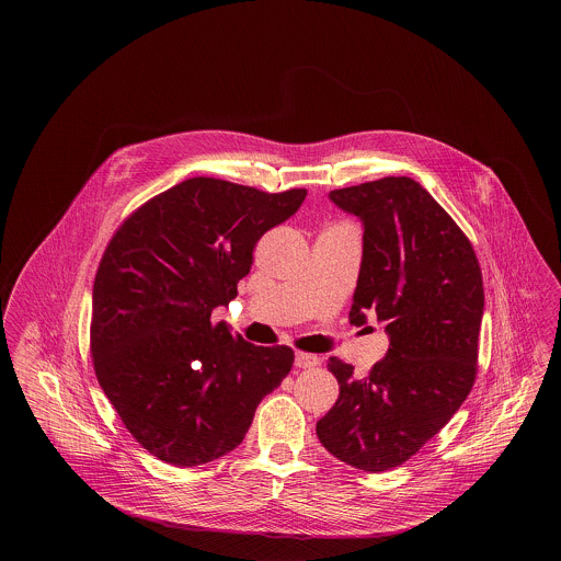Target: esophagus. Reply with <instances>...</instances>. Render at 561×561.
Returning <instances> with one entry per match:
<instances>
[{"label":"esophagus","instance_id":"esophagus-1","mask_svg":"<svg viewBox=\"0 0 561 561\" xmlns=\"http://www.w3.org/2000/svg\"><path fill=\"white\" fill-rule=\"evenodd\" d=\"M294 364H296L298 368H316V366L320 364V357L313 355V353H302V351H298V353L294 355Z\"/></svg>","mask_w":561,"mask_h":561}]
</instances>
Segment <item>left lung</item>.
<instances>
[{
  "mask_svg": "<svg viewBox=\"0 0 561 561\" xmlns=\"http://www.w3.org/2000/svg\"><path fill=\"white\" fill-rule=\"evenodd\" d=\"M364 222V256L348 311L387 323L389 351L364 378L330 357L341 393L318 421L323 448L362 471L403 465L467 400L478 374L483 282L469 238L408 176L334 188Z\"/></svg>",
  "mask_w": 561,
  "mask_h": 561,
  "instance_id": "8db88e82",
  "label": "left lung"
}]
</instances>
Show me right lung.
<instances>
[{
    "instance_id": "add662e5",
    "label": "right lung",
    "mask_w": 561,
    "mask_h": 561,
    "mask_svg": "<svg viewBox=\"0 0 561 561\" xmlns=\"http://www.w3.org/2000/svg\"><path fill=\"white\" fill-rule=\"evenodd\" d=\"M305 195L195 176L145 202L108 241L92 290L94 373L163 462L197 467L238 448L293 370V348L250 345L210 318L238 296L256 241Z\"/></svg>"
}]
</instances>
